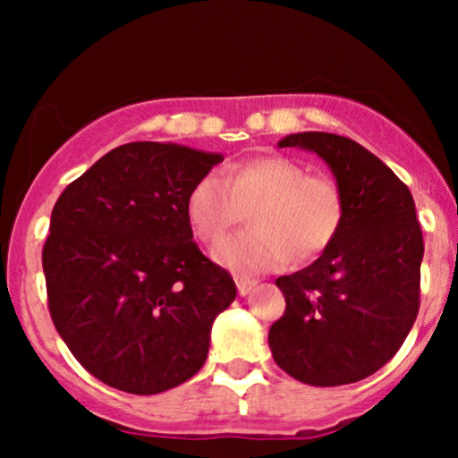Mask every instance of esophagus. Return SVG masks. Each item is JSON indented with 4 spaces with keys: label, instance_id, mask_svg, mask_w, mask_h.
I'll return each instance as SVG.
<instances>
[{
    "label": "esophagus",
    "instance_id": "obj_1",
    "mask_svg": "<svg viewBox=\"0 0 458 458\" xmlns=\"http://www.w3.org/2000/svg\"><path fill=\"white\" fill-rule=\"evenodd\" d=\"M256 282L250 280V277H236V288H239V295H250L254 291Z\"/></svg>",
    "mask_w": 458,
    "mask_h": 458
}]
</instances>
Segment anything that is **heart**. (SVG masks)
<instances>
[{
    "mask_svg": "<svg viewBox=\"0 0 458 458\" xmlns=\"http://www.w3.org/2000/svg\"><path fill=\"white\" fill-rule=\"evenodd\" d=\"M187 219L199 241L218 245L250 213L252 230L213 251L239 273L280 269L314 260L334 243L344 222V196L329 176L310 174L288 157L269 155L234 165L228 176H199L187 196Z\"/></svg>",
    "mask_w": 458,
    "mask_h": 458,
    "instance_id": "heart-1",
    "label": "heart"
}]
</instances>
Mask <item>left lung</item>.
Returning <instances> with one entry per match:
<instances>
[{"label": "left lung", "instance_id": "obj_1", "mask_svg": "<svg viewBox=\"0 0 458 458\" xmlns=\"http://www.w3.org/2000/svg\"><path fill=\"white\" fill-rule=\"evenodd\" d=\"M277 146L327 163L344 222L312 265L276 280L286 310L269 329L271 355L308 386L361 381L396 355L418 317L424 241L413 196L379 157L343 135L306 131Z\"/></svg>", "mask_w": 458, "mask_h": 458}]
</instances>
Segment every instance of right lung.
Segmentation results:
<instances>
[{
    "label": "right lung",
    "mask_w": 458,
    "mask_h": 458,
    "mask_svg": "<svg viewBox=\"0 0 458 458\" xmlns=\"http://www.w3.org/2000/svg\"><path fill=\"white\" fill-rule=\"evenodd\" d=\"M219 152L131 141L72 181L43 247L49 312L77 361L109 387L159 394L204 366L211 327L236 297L199 251L187 196Z\"/></svg>",
    "instance_id": "right-lung-1"
}]
</instances>
